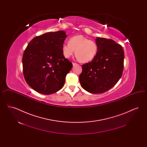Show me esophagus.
Instances as JSON below:
<instances>
[{"mask_svg": "<svg viewBox=\"0 0 147 147\" xmlns=\"http://www.w3.org/2000/svg\"><path fill=\"white\" fill-rule=\"evenodd\" d=\"M77 65V63H73V66H75V65Z\"/></svg>", "mask_w": 147, "mask_h": 147, "instance_id": "esophagus-1", "label": "esophagus"}]
</instances>
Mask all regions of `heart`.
<instances>
[{
    "label": "heart",
    "instance_id": "obj_1",
    "mask_svg": "<svg viewBox=\"0 0 147 147\" xmlns=\"http://www.w3.org/2000/svg\"><path fill=\"white\" fill-rule=\"evenodd\" d=\"M62 50L63 55L67 58L73 56L76 51L78 59L82 62H88L92 61L96 55L98 45L95 41L82 35H77L71 37L69 43H64Z\"/></svg>",
    "mask_w": 147,
    "mask_h": 147
}]
</instances>
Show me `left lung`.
I'll return each mask as SVG.
<instances>
[{
	"label": "left lung",
	"instance_id": "8db88e82",
	"mask_svg": "<svg viewBox=\"0 0 147 147\" xmlns=\"http://www.w3.org/2000/svg\"><path fill=\"white\" fill-rule=\"evenodd\" d=\"M98 52L91 62L82 65L79 76L82 87L92 94L109 90L116 84L122 75L124 51L111 39L96 37Z\"/></svg>",
	"mask_w": 147,
	"mask_h": 147
}]
</instances>
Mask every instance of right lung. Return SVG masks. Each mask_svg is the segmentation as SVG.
Wrapping results in <instances>:
<instances>
[{
    "label": "right lung",
    "mask_w": 147,
    "mask_h": 147,
    "mask_svg": "<svg viewBox=\"0 0 147 147\" xmlns=\"http://www.w3.org/2000/svg\"><path fill=\"white\" fill-rule=\"evenodd\" d=\"M67 37L64 31L49 32L28 43L22 57L23 73L26 83L35 91L50 95L62 88L73 67L62 50Z\"/></svg>",
    "instance_id": "obj_1"
}]
</instances>
